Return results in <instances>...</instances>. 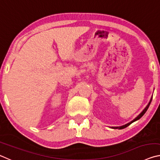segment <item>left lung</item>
<instances>
[{
  "label": "left lung",
  "mask_w": 160,
  "mask_h": 160,
  "mask_svg": "<svg viewBox=\"0 0 160 160\" xmlns=\"http://www.w3.org/2000/svg\"><path fill=\"white\" fill-rule=\"evenodd\" d=\"M152 97H151V99H150V102H149V103H148V104L147 105V106H146V107L144 109L142 110V112L140 113V114L137 116L136 118H135L132 121H131V122H129V123H126V124H125V125H123V126H117V127H111V128H113V129H123V128H126L127 126H128L129 125H131V124L132 123H133V122H135V121H138V120H139V119L142 117V116L145 114V113L147 112V110H148V109L149 108V107H150V103H151V102H152Z\"/></svg>",
  "instance_id": "8db88e82"
}]
</instances>
